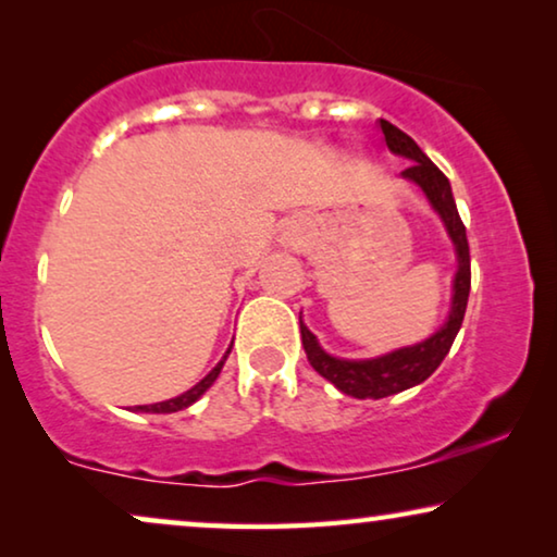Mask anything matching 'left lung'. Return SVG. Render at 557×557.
<instances>
[{"mask_svg":"<svg viewBox=\"0 0 557 557\" xmlns=\"http://www.w3.org/2000/svg\"><path fill=\"white\" fill-rule=\"evenodd\" d=\"M380 128L385 134V144L393 154H400L410 159L408 170L400 174L410 182H416L429 197L433 210L438 212L444 220L448 235H451L456 253H459V271L454 278V307L448 314V322L441 330L429 337L421 345L395 349L391 355L375 357V360H337V357L326 355L314 334H311L304 322L301 326V345L307 352L311 368L319 375L330 380V383L352 398H387L400 391H408L418 383H423L425 377H431L444 357L451 349L456 334L461 330L463 314H467V301H469V288H471V258H469V240H467V227H463L459 210H456L451 185H448L446 174L423 154L421 147L410 139L406 132H400L398 126H393L391 121L380 119Z\"/></svg>","mask_w":557,"mask_h":557,"instance_id":"obj_1","label":"left lung"}]
</instances>
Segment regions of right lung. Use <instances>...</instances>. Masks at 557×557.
Wrapping results in <instances>:
<instances>
[{"label":"right lung","instance_id":"right-lung-1","mask_svg":"<svg viewBox=\"0 0 557 557\" xmlns=\"http://www.w3.org/2000/svg\"><path fill=\"white\" fill-rule=\"evenodd\" d=\"M231 355V349H227L225 352V357ZM225 357L223 360H220L215 368H212V372L208 377H202L200 383H197L193 391H187V393H182V395H177V398H172V400H164V403H154V406H139V410H144V413H177V410H182V408H187V406H193V403L200 398V395L208 391V387L215 383L218 380V375H220V370H223V362H225Z\"/></svg>","mask_w":557,"mask_h":557}]
</instances>
